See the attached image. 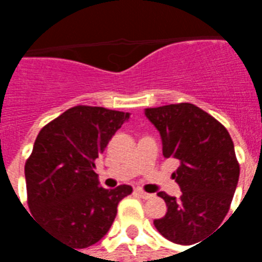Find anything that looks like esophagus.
<instances>
[{
  "label": "esophagus",
  "instance_id": "esophagus-1",
  "mask_svg": "<svg viewBox=\"0 0 262 262\" xmlns=\"http://www.w3.org/2000/svg\"><path fill=\"white\" fill-rule=\"evenodd\" d=\"M136 193L140 198H143V199H150V198H153V195H151V193L144 192V191H143V189H140V188H137Z\"/></svg>",
  "mask_w": 262,
  "mask_h": 262
}]
</instances>
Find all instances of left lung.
Listing matches in <instances>:
<instances>
[{"label":"left lung","mask_w":262,"mask_h":262,"mask_svg":"<svg viewBox=\"0 0 262 262\" xmlns=\"http://www.w3.org/2000/svg\"><path fill=\"white\" fill-rule=\"evenodd\" d=\"M144 115L161 135L163 156L180 163L172 178L182 195L159 192L167 213L154 226L176 244H195L210 236L230 209L240 176L233 140L219 120L193 103L147 108Z\"/></svg>","instance_id":"left-lung-1"}]
</instances>
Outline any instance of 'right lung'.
<instances>
[{
	"mask_svg": "<svg viewBox=\"0 0 262 262\" xmlns=\"http://www.w3.org/2000/svg\"><path fill=\"white\" fill-rule=\"evenodd\" d=\"M127 119V112L73 106L43 126L26 160L32 216L73 250L99 242L114 223L118 203L133 191L129 185L105 189L94 171L95 160Z\"/></svg>",
	"mask_w": 262,
	"mask_h": 262,
	"instance_id": "obj_1",
	"label": "right lung"
}]
</instances>
